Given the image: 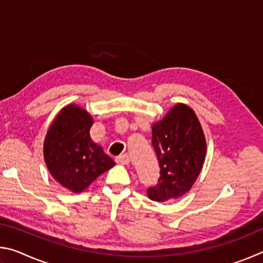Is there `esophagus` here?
I'll return each instance as SVG.
<instances>
[{
  "instance_id": "esophagus-1",
  "label": "esophagus",
  "mask_w": 263,
  "mask_h": 263,
  "mask_svg": "<svg viewBox=\"0 0 263 263\" xmlns=\"http://www.w3.org/2000/svg\"><path fill=\"white\" fill-rule=\"evenodd\" d=\"M116 162L119 164H128L130 163V157L127 154H122L116 158Z\"/></svg>"
}]
</instances>
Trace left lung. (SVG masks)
<instances>
[{
  "mask_svg": "<svg viewBox=\"0 0 263 263\" xmlns=\"http://www.w3.org/2000/svg\"><path fill=\"white\" fill-rule=\"evenodd\" d=\"M152 144L160 166L158 184L147 189L149 199L166 202L188 193L206 157V140L195 111L177 103L152 126Z\"/></svg>",
  "mask_w": 263,
  "mask_h": 263,
  "instance_id": "1",
  "label": "left lung"
}]
</instances>
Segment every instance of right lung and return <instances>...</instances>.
Returning <instances> with one entry per match:
<instances>
[{
	"label": "right lung",
	"mask_w": 263,
	"mask_h": 263,
	"mask_svg": "<svg viewBox=\"0 0 263 263\" xmlns=\"http://www.w3.org/2000/svg\"><path fill=\"white\" fill-rule=\"evenodd\" d=\"M94 119L87 110L68 104L55 116L44 140L48 172L64 188L80 194L115 166L103 147L90 138Z\"/></svg>",
	"instance_id": "1"
}]
</instances>
